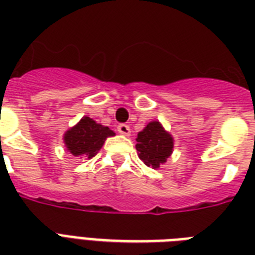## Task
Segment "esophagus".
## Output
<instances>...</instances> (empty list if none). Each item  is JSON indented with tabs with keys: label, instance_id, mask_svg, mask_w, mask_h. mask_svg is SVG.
<instances>
[{
	"label": "esophagus",
	"instance_id": "esophagus-1",
	"mask_svg": "<svg viewBox=\"0 0 255 255\" xmlns=\"http://www.w3.org/2000/svg\"><path fill=\"white\" fill-rule=\"evenodd\" d=\"M117 130H118V133L124 134V135H129L130 134V128L129 125H126V124H120Z\"/></svg>",
	"mask_w": 255,
	"mask_h": 255
}]
</instances>
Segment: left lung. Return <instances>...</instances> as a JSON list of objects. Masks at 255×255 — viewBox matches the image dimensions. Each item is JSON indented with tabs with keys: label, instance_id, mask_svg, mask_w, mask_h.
I'll return each instance as SVG.
<instances>
[{
	"label": "left lung",
	"instance_id": "left-lung-1",
	"mask_svg": "<svg viewBox=\"0 0 255 255\" xmlns=\"http://www.w3.org/2000/svg\"><path fill=\"white\" fill-rule=\"evenodd\" d=\"M135 149L139 153V158L153 169L166 162V158L173 151V138L163 130L161 124L153 121L147 124L145 129L138 133Z\"/></svg>",
	"mask_w": 255,
	"mask_h": 255
}]
</instances>
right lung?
Returning a JSON list of instances; mask_svg holds the SVG:
<instances>
[{"label":"right lung","instance_id":"add662e5","mask_svg":"<svg viewBox=\"0 0 255 255\" xmlns=\"http://www.w3.org/2000/svg\"><path fill=\"white\" fill-rule=\"evenodd\" d=\"M112 135H114V131L108 126L100 125L92 118L84 117L74 128L66 131L64 141L73 155L92 158L102 147L106 138Z\"/></svg>","mask_w":255,"mask_h":255}]
</instances>
